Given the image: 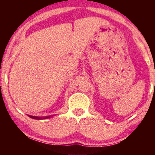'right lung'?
Wrapping results in <instances>:
<instances>
[{"instance_id":"add662e5","label":"right lung","mask_w":155,"mask_h":155,"mask_svg":"<svg viewBox=\"0 0 155 155\" xmlns=\"http://www.w3.org/2000/svg\"><path fill=\"white\" fill-rule=\"evenodd\" d=\"M29 117H31V118H33V119H35V120H41V119H46V118H48L49 117H46L45 118H41V117H35V116H30Z\"/></svg>"}]
</instances>
